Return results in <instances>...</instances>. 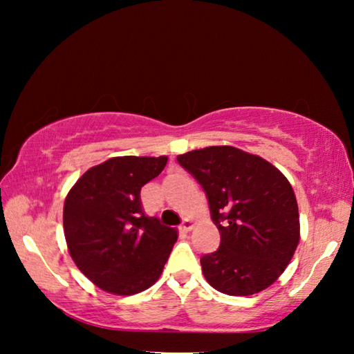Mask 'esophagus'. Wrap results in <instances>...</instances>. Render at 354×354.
Here are the masks:
<instances>
[{"label": "esophagus", "instance_id": "34e87169", "mask_svg": "<svg viewBox=\"0 0 354 354\" xmlns=\"http://www.w3.org/2000/svg\"><path fill=\"white\" fill-rule=\"evenodd\" d=\"M192 227H194V223H192L190 220H184L183 223H181V226H179V230H181L183 232H189Z\"/></svg>", "mask_w": 354, "mask_h": 354}]
</instances>
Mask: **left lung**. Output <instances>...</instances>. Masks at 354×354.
<instances>
[{
	"instance_id": "8db88e82",
	"label": "left lung",
	"mask_w": 354,
	"mask_h": 354,
	"mask_svg": "<svg viewBox=\"0 0 354 354\" xmlns=\"http://www.w3.org/2000/svg\"><path fill=\"white\" fill-rule=\"evenodd\" d=\"M205 190L220 247L201 257L205 278L226 295H253L279 278L299 241L298 205L277 167L234 147L178 156Z\"/></svg>"
}]
</instances>
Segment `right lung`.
Instances as JSON below:
<instances>
[{
  "label": "right lung",
  "mask_w": 354,
  "mask_h": 354,
  "mask_svg": "<svg viewBox=\"0 0 354 354\" xmlns=\"http://www.w3.org/2000/svg\"><path fill=\"white\" fill-rule=\"evenodd\" d=\"M165 156H122L88 169L64 203L71 259L95 286L134 295L159 279L176 230L143 214L140 189L159 175Z\"/></svg>",
  "instance_id": "right-lung-1"
}]
</instances>
